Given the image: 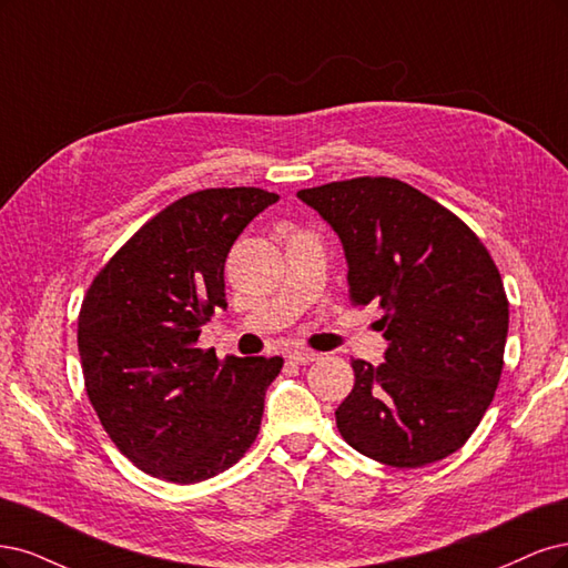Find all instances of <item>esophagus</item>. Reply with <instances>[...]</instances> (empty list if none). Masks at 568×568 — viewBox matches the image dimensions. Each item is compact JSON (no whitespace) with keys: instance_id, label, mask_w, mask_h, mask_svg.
I'll list each match as a JSON object with an SVG mask.
<instances>
[{"instance_id":"1","label":"esophagus","mask_w":568,"mask_h":568,"mask_svg":"<svg viewBox=\"0 0 568 568\" xmlns=\"http://www.w3.org/2000/svg\"><path fill=\"white\" fill-rule=\"evenodd\" d=\"M287 358H290L292 363H297V365H308V363H314V361L318 358V354L308 352V349H295V352H290Z\"/></svg>"}]
</instances>
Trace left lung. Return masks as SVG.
Returning <instances> with one entry per match:
<instances>
[{"label": "left lung", "instance_id": "1", "mask_svg": "<svg viewBox=\"0 0 568 568\" xmlns=\"http://www.w3.org/2000/svg\"><path fill=\"white\" fill-rule=\"evenodd\" d=\"M335 229L349 300L377 304L384 363L352 361L342 438L392 467L463 448L496 396L509 325L500 271L460 216L406 181L358 176L297 193Z\"/></svg>", "mask_w": 568, "mask_h": 568}]
</instances>
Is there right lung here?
<instances>
[{
  "instance_id": "obj_1",
  "label": "right lung",
  "mask_w": 568,
  "mask_h": 568,
  "mask_svg": "<svg viewBox=\"0 0 568 568\" xmlns=\"http://www.w3.org/2000/svg\"><path fill=\"white\" fill-rule=\"evenodd\" d=\"M276 200L252 186L179 197L87 290L78 318L87 396L111 442L151 477L205 481L260 434L283 358H216L197 337L226 308L224 264L235 237Z\"/></svg>"
}]
</instances>
